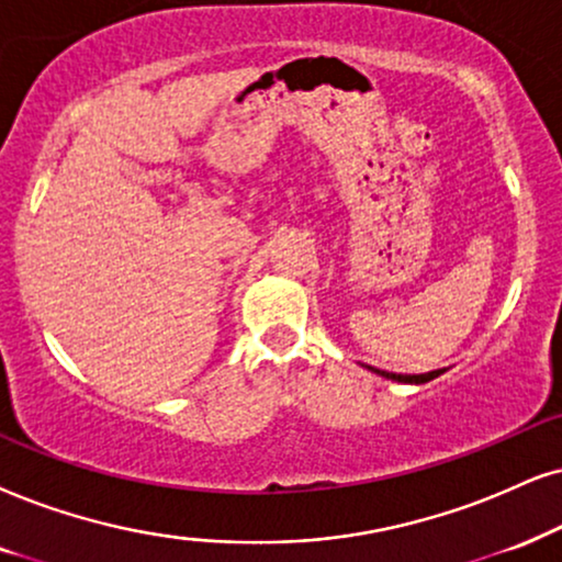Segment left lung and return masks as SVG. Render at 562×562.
<instances>
[{
	"label": "left lung",
	"instance_id": "8db88e82",
	"mask_svg": "<svg viewBox=\"0 0 562 562\" xmlns=\"http://www.w3.org/2000/svg\"><path fill=\"white\" fill-rule=\"evenodd\" d=\"M366 368H368V371H373V373L383 375V379H392V381H400V383H428V381L438 379V375L443 373V371H430V373H420V375H404V373H389V371H379V368H371V366H366Z\"/></svg>",
	"mask_w": 562,
	"mask_h": 562
}]
</instances>
